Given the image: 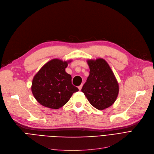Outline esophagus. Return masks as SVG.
<instances>
[{"label":"esophagus","instance_id":"34e87169","mask_svg":"<svg viewBox=\"0 0 154 154\" xmlns=\"http://www.w3.org/2000/svg\"><path fill=\"white\" fill-rule=\"evenodd\" d=\"M82 86H83V84H81V85H80V86H79V87H78V88H79V91H80V90L82 89Z\"/></svg>","mask_w":154,"mask_h":154}]
</instances>
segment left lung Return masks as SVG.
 Masks as SVG:
<instances>
[{
    "label": "left lung",
    "instance_id": "1",
    "mask_svg": "<svg viewBox=\"0 0 154 154\" xmlns=\"http://www.w3.org/2000/svg\"><path fill=\"white\" fill-rule=\"evenodd\" d=\"M90 74L82 87V92L93 107L106 109L114 103L117 97L119 87L108 63L103 59L87 60Z\"/></svg>",
    "mask_w": 154,
    "mask_h": 154
}]
</instances>
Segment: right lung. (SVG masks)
Instances as JSON below:
<instances>
[{"label":"right lung","mask_w":154,"mask_h":154,"mask_svg":"<svg viewBox=\"0 0 154 154\" xmlns=\"http://www.w3.org/2000/svg\"><path fill=\"white\" fill-rule=\"evenodd\" d=\"M71 60L54 59L46 63L32 80L31 90L42 106L58 109L63 106L78 88L72 84V77L66 72Z\"/></svg>","instance_id":"obj_1"}]
</instances>
